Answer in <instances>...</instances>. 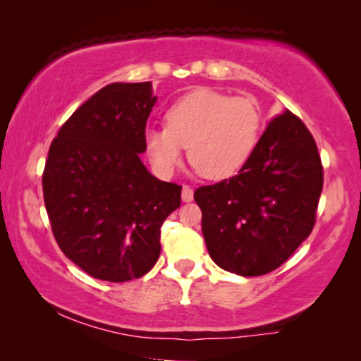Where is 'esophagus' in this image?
Masks as SVG:
<instances>
[{"mask_svg": "<svg viewBox=\"0 0 361 361\" xmlns=\"http://www.w3.org/2000/svg\"><path fill=\"white\" fill-rule=\"evenodd\" d=\"M180 197H182V202H192L194 200V190H192L189 185H184L182 187Z\"/></svg>", "mask_w": 361, "mask_h": 361, "instance_id": "esophagus-1", "label": "esophagus"}]
</instances>
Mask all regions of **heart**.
<instances>
[{"label": "heart", "mask_w": 361, "mask_h": 361, "mask_svg": "<svg viewBox=\"0 0 361 361\" xmlns=\"http://www.w3.org/2000/svg\"><path fill=\"white\" fill-rule=\"evenodd\" d=\"M263 115L251 97H230L212 88H197L172 103L166 128L145 133L146 152L161 177H169L189 159L207 179L235 176L258 145Z\"/></svg>", "instance_id": "b5f03b06"}]
</instances>
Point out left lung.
<instances>
[{
  "mask_svg": "<svg viewBox=\"0 0 361 361\" xmlns=\"http://www.w3.org/2000/svg\"><path fill=\"white\" fill-rule=\"evenodd\" d=\"M322 185L307 128L289 110L273 116L238 176L195 190L210 258L238 276L279 268L312 231Z\"/></svg>",
  "mask_w": 361,
  "mask_h": 361,
  "instance_id": "1",
  "label": "left lung"
}]
</instances>
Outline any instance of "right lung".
I'll list each match as a JSON object with an SVG mask.
<instances>
[{
  "instance_id": "1",
  "label": "right lung",
  "mask_w": 361,
  "mask_h": 361,
  "mask_svg": "<svg viewBox=\"0 0 361 361\" xmlns=\"http://www.w3.org/2000/svg\"><path fill=\"white\" fill-rule=\"evenodd\" d=\"M157 102L151 82L103 87L52 141L42 176L54 236L92 278H141L161 253V226L180 205V185L142 164L146 121Z\"/></svg>"
}]
</instances>
